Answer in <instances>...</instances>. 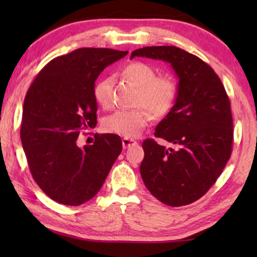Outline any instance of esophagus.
<instances>
[{
  "instance_id": "34e87169",
  "label": "esophagus",
  "mask_w": 257,
  "mask_h": 257,
  "mask_svg": "<svg viewBox=\"0 0 257 257\" xmlns=\"http://www.w3.org/2000/svg\"><path fill=\"white\" fill-rule=\"evenodd\" d=\"M121 143H122V147H124V149H127V147L132 146V145H136V144H137L136 140L130 139V138H122Z\"/></svg>"
}]
</instances>
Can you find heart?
Returning a JSON list of instances; mask_svg holds the SVG:
<instances>
[{"label": "heart", "instance_id": "1", "mask_svg": "<svg viewBox=\"0 0 257 257\" xmlns=\"http://www.w3.org/2000/svg\"><path fill=\"white\" fill-rule=\"evenodd\" d=\"M122 76L138 87L136 104L142 106L132 110H117L106 115L103 127L106 132L135 138L138 137L147 124L156 118L166 115L172 110L178 97V84L171 76H158L153 65L145 62H132L122 68ZM112 79L104 77L93 86V98L100 106L107 107L111 104ZM143 106L153 112L151 114Z\"/></svg>", "mask_w": 257, "mask_h": 257}]
</instances>
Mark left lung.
<instances>
[{
    "mask_svg": "<svg viewBox=\"0 0 257 257\" xmlns=\"http://www.w3.org/2000/svg\"><path fill=\"white\" fill-rule=\"evenodd\" d=\"M168 62L179 77L174 106L157 125L154 136L174 144L143 143L140 174L151 194L165 205L180 207L208 192L222 173L233 149L230 101L219 76L195 55L180 48L145 47L131 58Z\"/></svg>",
    "mask_w": 257,
    "mask_h": 257,
    "instance_id": "8db88e82",
    "label": "left lung"
}]
</instances>
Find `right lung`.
<instances>
[{
	"label": "right lung",
	"instance_id": "1",
	"mask_svg": "<svg viewBox=\"0 0 257 257\" xmlns=\"http://www.w3.org/2000/svg\"><path fill=\"white\" fill-rule=\"evenodd\" d=\"M127 55L106 48H80L41 70L24 98L21 140L34 180L49 198L79 206L99 192L122 150L120 137L94 136L77 146L80 132L97 124L94 82Z\"/></svg>",
	"mask_w": 257,
	"mask_h": 257
}]
</instances>
